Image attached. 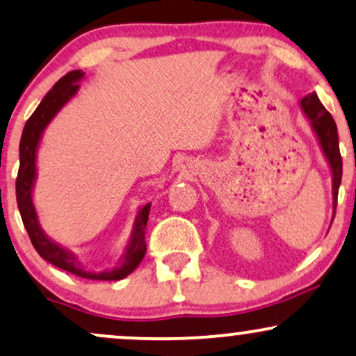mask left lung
I'll use <instances>...</instances> for the list:
<instances>
[{"mask_svg":"<svg viewBox=\"0 0 356 356\" xmlns=\"http://www.w3.org/2000/svg\"><path fill=\"white\" fill-rule=\"evenodd\" d=\"M302 113L310 122L314 129L316 140H318L320 149H322L325 159L328 162L330 170H332V194H333V217H335L338 187L341 182V156L340 147H338V132L337 124L333 121L332 114L323 108L316 92L308 94L300 101Z\"/></svg>","mask_w":356,"mask_h":356,"instance_id":"1","label":"left lung"}]
</instances>
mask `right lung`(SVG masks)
I'll return each mask as SVG.
<instances>
[{
    "label": "right lung",
    "instance_id": "right-lung-1",
    "mask_svg": "<svg viewBox=\"0 0 356 356\" xmlns=\"http://www.w3.org/2000/svg\"><path fill=\"white\" fill-rule=\"evenodd\" d=\"M84 78V72L81 70L67 72L53 86V89L46 94L44 99L40 102L31 118L26 121L23 134H21L19 143V170L18 179H16V200H18V209L21 219L26 227L29 238H31L33 247L42 259L48 260L54 267L63 268V270L74 273V275L83 278H91V280H121L127 277L136 267L143 262L145 250V227H147L149 212H151V202L143 205L137 211L134 225H132L131 238L127 242L124 254L115 267L111 270L94 272L88 270L79 257L56 243L49 235L42 230L38 219L36 207L33 202V191L36 184V156L38 147H40L42 132L49 126V122L56 118V114L61 111L64 106L70 102L79 91V81Z\"/></svg>",
    "mask_w": 356,
    "mask_h": 356
}]
</instances>
